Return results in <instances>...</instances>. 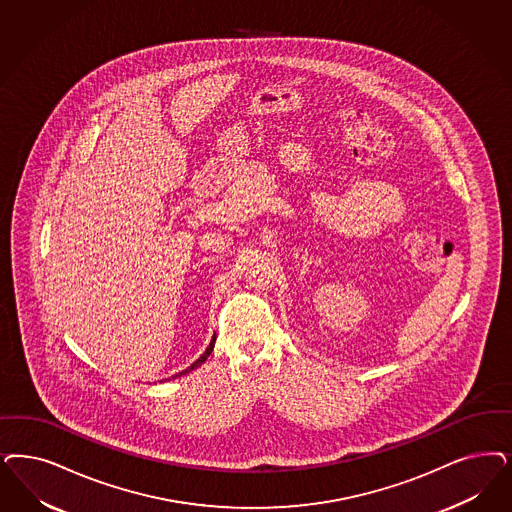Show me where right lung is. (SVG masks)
<instances>
[{"label":"right lung","instance_id":"add662e5","mask_svg":"<svg viewBox=\"0 0 512 512\" xmlns=\"http://www.w3.org/2000/svg\"><path fill=\"white\" fill-rule=\"evenodd\" d=\"M213 342H215V336H213L212 342H210V346H208V350L202 353V355H200V357H198V359L194 361L193 365H191L189 369H185V371L179 372V374H176V376H181V374H187V372L193 371V369H196V367H200V365H202V363H204V361H206V359L210 357V353L213 352Z\"/></svg>","mask_w":512,"mask_h":512}]
</instances>
